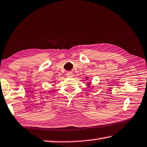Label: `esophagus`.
<instances>
[{"mask_svg": "<svg viewBox=\"0 0 147 147\" xmlns=\"http://www.w3.org/2000/svg\"><path fill=\"white\" fill-rule=\"evenodd\" d=\"M73 76H74V74H73L72 72H71V71H68V72L66 73V76L69 77V78H71V77H72Z\"/></svg>", "mask_w": 147, "mask_h": 147, "instance_id": "esophagus-1", "label": "esophagus"}]
</instances>
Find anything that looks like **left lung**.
<instances>
[{
    "instance_id": "left-lung-1",
    "label": "left lung",
    "mask_w": 147,
    "mask_h": 147,
    "mask_svg": "<svg viewBox=\"0 0 147 147\" xmlns=\"http://www.w3.org/2000/svg\"><path fill=\"white\" fill-rule=\"evenodd\" d=\"M86 79L88 80V77H86ZM90 84H91V82H90V83H88L87 86H88V88H89V87L90 86Z\"/></svg>"
}]
</instances>
